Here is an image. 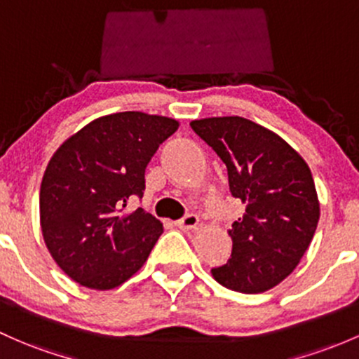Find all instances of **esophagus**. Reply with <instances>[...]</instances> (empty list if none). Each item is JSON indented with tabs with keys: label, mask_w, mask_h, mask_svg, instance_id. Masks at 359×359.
I'll list each match as a JSON object with an SVG mask.
<instances>
[{
	"label": "esophagus",
	"mask_w": 359,
	"mask_h": 359,
	"mask_svg": "<svg viewBox=\"0 0 359 359\" xmlns=\"http://www.w3.org/2000/svg\"><path fill=\"white\" fill-rule=\"evenodd\" d=\"M176 226L181 227V229L191 231L198 226V217H196L195 214H187L183 219H180V221L176 222Z\"/></svg>",
	"instance_id": "34e87169"
}]
</instances>
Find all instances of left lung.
Instances as JSON below:
<instances>
[{
    "instance_id": "left-lung-1",
    "label": "left lung",
    "mask_w": 359,
    "mask_h": 359,
    "mask_svg": "<svg viewBox=\"0 0 359 359\" xmlns=\"http://www.w3.org/2000/svg\"><path fill=\"white\" fill-rule=\"evenodd\" d=\"M190 126L221 157L231 195L246 205L229 229L231 258L212 276L245 294L277 286L299 264L318 224L310 168L279 135L250 119L205 118Z\"/></svg>"
}]
</instances>
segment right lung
I'll list each match as a JSON object with an SVG mask.
<instances>
[{
	"mask_svg": "<svg viewBox=\"0 0 359 359\" xmlns=\"http://www.w3.org/2000/svg\"><path fill=\"white\" fill-rule=\"evenodd\" d=\"M178 121L125 111L94 119L68 138L46 168L41 227L49 253L75 283L113 289L145 264L163 224L138 207L145 168Z\"/></svg>",
	"mask_w": 359,
	"mask_h": 359,
	"instance_id": "obj_1",
	"label": "right lung"
}]
</instances>
